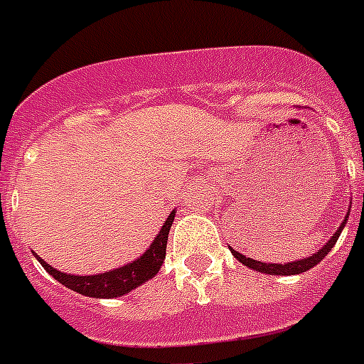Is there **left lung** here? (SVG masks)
Here are the masks:
<instances>
[{
	"instance_id": "obj_1",
	"label": "left lung",
	"mask_w": 364,
	"mask_h": 364,
	"mask_svg": "<svg viewBox=\"0 0 364 364\" xmlns=\"http://www.w3.org/2000/svg\"><path fill=\"white\" fill-rule=\"evenodd\" d=\"M346 223H348V215H346V218L342 220L341 228L333 233V237H331L329 241H327V243L323 245L320 250H318V252L312 254V256H309V258H305V259H295V262H289V264H264V262H258V259L247 258V256H243V254L237 252V250H233L232 247H230V250H232L233 256H235V258H237L241 264L247 265V267H250V269H254V271H259V273L299 274V273H305V271H309V269H312L314 265L320 264L321 259L326 258L327 254H329V250L333 249L336 241H338V237H341V232H342V228L346 226Z\"/></svg>"
}]
</instances>
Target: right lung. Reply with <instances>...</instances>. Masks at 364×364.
<instances>
[{"label":"right lung","mask_w":364,"mask_h":364,"mask_svg":"<svg viewBox=\"0 0 364 364\" xmlns=\"http://www.w3.org/2000/svg\"><path fill=\"white\" fill-rule=\"evenodd\" d=\"M173 217L176 211L170 213V217L166 218V223L162 224L161 232L153 239L151 247L141 254L140 258H136L132 264H127L119 269H112L108 273L100 274H85V277H78V274H67L63 271H58L50 264H46L43 258H38L35 254V258L38 259V264L43 265L58 282L67 286L69 289L76 291V294L87 295V297H95V299H112V297H121V295L129 294L140 284H144L146 280L153 279L159 269H161L162 262L166 258V243H168V232L172 228Z\"/></svg>","instance_id":"right-lung-1"}]
</instances>
